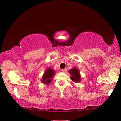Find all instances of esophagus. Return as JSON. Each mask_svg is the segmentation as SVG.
<instances>
[{"label":"esophagus","instance_id":"34e87169","mask_svg":"<svg viewBox=\"0 0 121 121\" xmlns=\"http://www.w3.org/2000/svg\"><path fill=\"white\" fill-rule=\"evenodd\" d=\"M61 71H62V72H66V71H67V69H62V70H61Z\"/></svg>","mask_w":121,"mask_h":121}]
</instances>
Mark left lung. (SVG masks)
<instances>
[{
  "mask_svg": "<svg viewBox=\"0 0 121 121\" xmlns=\"http://www.w3.org/2000/svg\"><path fill=\"white\" fill-rule=\"evenodd\" d=\"M69 73L71 75V77H70L71 80L76 83H78V82H79L81 78V76L80 74H79L78 70L77 68H74L72 69H70L69 70Z\"/></svg>",
  "mask_w": 121,
  "mask_h": 121,
  "instance_id": "left-lung-1",
  "label": "left lung"
}]
</instances>
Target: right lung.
Here are the masks:
<instances>
[{
    "label": "right lung",
    "mask_w": 121,
    "mask_h": 121,
    "mask_svg": "<svg viewBox=\"0 0 121 121\" xmlns=\"http://www.w3.org/2000/svg\"><path fill=\"white\" fill-rule=\"evenodd\" d=\"M54 70H52L51 68L48 69L43 76L42 82L46 84H48L49 83H51V81L53 79L52 77L54 74Z\"/></svg>",
    "instance_id": "right-lung-1"
}]
</instances>
